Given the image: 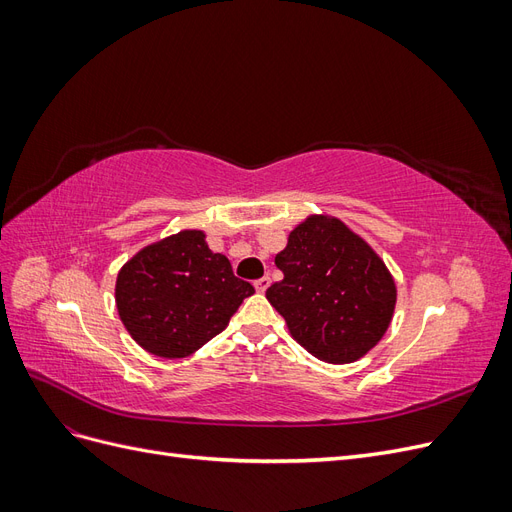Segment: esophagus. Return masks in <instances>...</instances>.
Listing matches in <instances>:
<instances>
[{"label":"esophagus","instance_id":"obj_1","mask_svg":"<svg viewBox=\"0 0 512 512\" xmlns=\"http://www.w3.org/2000/svg\"><path fill=\"white\" fill-rule=\"evenodd\" d=\"M254 286H256L258 292H265L271 286V280H269V277H260V280L254 282Z\"/></svg>","mask_w":512,"mask_h":512}]
</instances>
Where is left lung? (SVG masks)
<instances>
[{"instance_id":"left-lung-1","label":"left lung","mask_w":512,"mask_h":512,"mask_svg":"<svg viewBox=\"0 0 512 512\" xmlns=\"http://www.w3.org/2000/svg\"><path fill=\"white\" fill-rule=\"evenodd\" d=\"M282 282L267 290L286 327L318 361L363 359L391 327L397 286L389 267L335 215L312 213L275 256Z\"/></svg>"}]
</instances>
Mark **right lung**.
<instances>
[{"mask_svg": "<svg viewBox=\"0 0 512 512\" xmlns=\"http://www.w3.org/2000/svg\"><path fill=\"white\" fill-rule=\"evenodd\" d=\"M254 286L183 228L145 245L117 273L115 305L134 342L160 359H185L220 335Z\"/></svg>", "mask_w": 512, "mask_h": 512, "instance_id": "right-lung-1", "label": "right lung"}]
</instances>
